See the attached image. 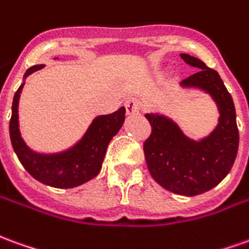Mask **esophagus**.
Returning <instances> with one entry per match:
<instances>
[{
	"label": "esophagus",
	"instance_id": "esophagus-1",
	"mask_svg": "<svg viewBox=\"0 0 249 249\" xmlns=\"http://www.w3.org/2000/svg\"><path fill=\"white\" fill-rule=\"evenodd\" d=\"M125 109L128 114H135L139 112V102L136 100H126L125 101Z\"/></svg>",
	"mask_w": 249,
	"mask_h": 249
}]
</instances>
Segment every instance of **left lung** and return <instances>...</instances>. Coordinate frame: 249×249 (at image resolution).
I'll return each instance as SVG.
<instances>
[{
  "instance_id": "1",
  "label": "left lung",
  "mask_w": 249,
  "mask_h": 249,
  "mask_svg": "<svg viewBox=\"0 0 249 249\" xmlns=\"http://www.w3.org/2000/svg\"><path fill=\"white\" fill-rule=\"evenodd\" d=\"M180 58L198 69L180 85L201 89L213 97L220 110L218 125L209 136L194 142L173 120L147 113L152 129L144 142V156L149 174L161 187L193 197L213 189L231 171L239 148V129L232 95L218 72L187 53H180Z\"/></svg>"
}]
</instances>
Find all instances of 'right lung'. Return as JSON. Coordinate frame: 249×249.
<instances>
[{"mask_svg":"<svg viewBox=\"0 0 249 249\" xmlns=\"http://www.w3.org/2000/svg\"><path fill=\"white\" fill-rule=\"evenodd\" d=\"M36 64L28 69L24 78L43 69ZM24 83L13 97L9 132L12 145L24 168L36 180L56 189H72L98 175L107 154V144L117 135L125 120V107L107 116H98L86 130L85 136L70 149L59 154H36L27 147L18 129V100Z\"/></svg>","mask_w":249,"mask_h":249,"instance_id":"right-lung-1","label":"right lung"}]
</instances>
